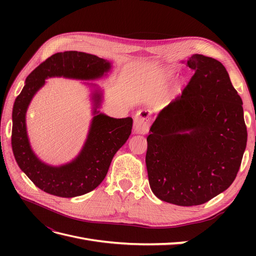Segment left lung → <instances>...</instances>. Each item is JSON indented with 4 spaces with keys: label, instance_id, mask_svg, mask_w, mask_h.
<instances>
[{
    "label": "left lung",
    "instance_id": "left-lung-1",
    "mask_svg": "<svg viewBox=\"0 0 256 256\" xmlns=\"http://www.w3.org/2000/svg\"><path fill=\"white\" fill-rule=\"evenodd\" d=\"M112 70V63L92 54L65 51L53 54L30 72L26 79L12 109V147L14 159L23 173L36 187L52 196L74 198L83 196L104 180L111 161L126 143L132 129V118H113L99 111L102 104V90L95 81L104 78ZM85 80L92 88L93 118L87 140L80 152L69 162L51 166L36 157L30 146L26 130V111L36 92L49 78ZM150 182V189L161 200L159 189Z\"/></svg>",
    "mask_w": 256,
    "mask_h": 256
}]
</instances>
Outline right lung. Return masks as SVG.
<instances>
[{"label": "right lung", "mask_w": 256, "mask_h": 256, "mask_svg": "<svg viewBox=\"0 0 256 256\" xmlns=\"http://www.w3.org/2000/svg\"><path fill=\"white\" fill-rule=\"evenodd\" d=\"M180 100L160 113L147 138L148 180L162 200L200 205L234 182L246 146L242 102L219 60L193 54Z\"/></svg>", "instance_id": "right-lung-1"}]
</instances>
